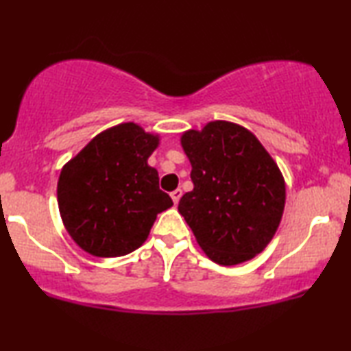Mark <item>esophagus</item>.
Returning a JSON list of instances; mask_svg holds the SVG:
<instances>
[{
    "label": "esophagus",
    "mask_w": 351,
    "mask_h": 351,
    "mask_svg": "<svg viewBox=\"0 0 351 351\" xmlns=\"http://www.w3.org/2000/svg\"><path fill=\"white\" fill-rule=\"evenodd\" d=\"M170 195H171V200H173V204L178 205V202H180L181 195H182V191H181V189H175L173 192H171Z\"/></svg>",
    "instance_id": "obj_1"
}]
</instances>
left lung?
<instances>
[{
  "instance_id": "8db88e82",
  "label": "left lung",
  "mask_w": 351,
  "mask_h": 351,
  "mask_svg": "<svg viewBox=\"0 0 351 351\" xmlns=\"http://www.w3.org/2000/svg\"><path fill=\"white\" fill-rule=\"evenodd\" d=\"M194 189L178 211L216 264L237 265L263 253L285 210L281 170L253 132L229 121L181 133Z\"/></svg>"
}]
</instances>
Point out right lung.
Listing matches in <instances>:
<instances>
[{
  "label": "right lung",
  "instance_id": "obj_1",
  "mask_svg": "<svg viewBox=\"0 0 351 351\" xmlns=\"http://www.w3.org/2000/svg\"><path fill=\"white\" fill-rule=\"evenodd\" d=\"M159 145V133L122 122L93 136L62 167L58 211L79 248L117 258L145 243L157 215L173 205L147 165Z\"/></svg>",
  "mask_w": 351,
  "mask_h": 351
}]
</instances>
